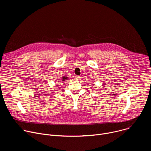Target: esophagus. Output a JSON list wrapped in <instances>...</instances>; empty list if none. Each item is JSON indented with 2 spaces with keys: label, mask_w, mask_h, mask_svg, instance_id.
<instances>
[{
  "label": "esophagus",
  "mask_w": 151,
  "mask_h": 151,
  "mask_svg": "<svg viewBox=\"0 0 151 151\" xmlns=\"http://www.w3.org/2000/svg\"><path fill=\"white\" fill-rule=\"evenodd\" d=\"M80 78H81L80 76H75V80H76V81H78L79 79H80Z\"/></svg>",
  "instance_id": "34e87169"
}]
</instances>
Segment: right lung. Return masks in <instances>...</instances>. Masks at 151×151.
Wrapping results in <instances>:
<instances>
[{"label": "right lung", "mask_w": 151, "mask_h": 151, "mask_svg": "<svg viewBox=\"0 0 151 151\" xmlns=\"http://www.w3.org/2000/svg\"><path fill=\"white\" fill-rule=\"evenodd\" d=\"M68 78L66 76H63V77L62 78V81H64L68 80Z\"/></svg>", "instance_id": "add662e5"}]
</instances>
